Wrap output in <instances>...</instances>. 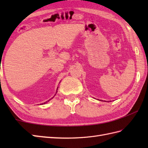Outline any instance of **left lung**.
I'll list each match as a JSON object with an SVG mask.
<instances>
[{"label": "left lung", "instance_id": "left-lung-1", "mask_svg": "<svg viewBox=\"0 0 148 148\" xmlns=\"http://www.w3.org/2000/svg\"><path fill=\"white\" fill-rule=\"evenodd\" d=\"M100 101H101V100H100Z\"/></svg>", "mask_w": 148, "mask_h": 148}]
</instances>
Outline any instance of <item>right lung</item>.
Segmentation results:
<instances>
[{
    "label": "right lung",
    "mask_w": 148,
    "mask_h": 148,
    "mask_svg": "<svg viewBox=\"0 0 148 148\" xmlns=\"http://www.w3.org/2000/svg\"><path fill=\"white\" fill-rule=\"evenodd\" d=\"M58 88H57V89H56V93H57V90H58ZM55 95H56V94H55ZM53 98H51V99H53ZM51 99H49V100H48V102H49V100H51ZM44 102V103H42V104H45V103H47V102Z\"/></svg>",
    "instance_id": "1"
}]
</instances>
